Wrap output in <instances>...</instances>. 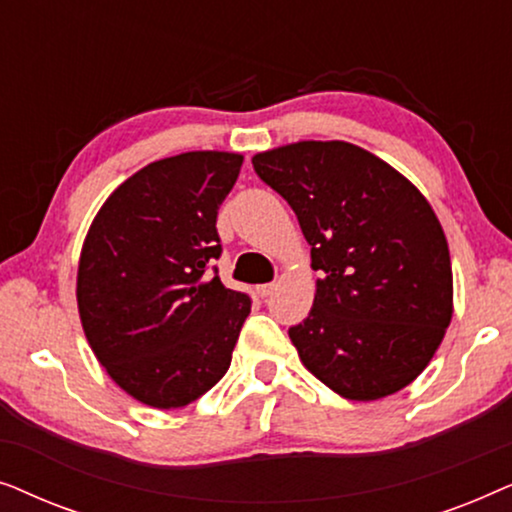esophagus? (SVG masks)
Here are the masks:
<instances>
[{"label": "esophagus", "instance_id": "34e87169", "mask_svg": "<svg viewBox=\"0 0 512 512\" xmlns=\"http://www.w3.org/2000/svg\"><path fill=\"white\" fill-rule=\"evenodd\" d=\"M275 289H277V282H270V284H261V286H258L256 293H258V296H261V298H268L270 293L275 291Z\"/></svg>", "mask_w": 512, "mask_h": 512}]
</instances>
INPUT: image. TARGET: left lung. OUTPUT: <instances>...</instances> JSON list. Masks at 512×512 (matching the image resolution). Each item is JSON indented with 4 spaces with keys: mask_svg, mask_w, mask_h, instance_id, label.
<instances>
[{
    "mask_svg": "<svg viewBox=\"0 0 512 512\" xmlns=\"http://www.w3.org/2000/svg\"><path fill=\"white\" fill-rule=\"evenodd\" d=\"M251 163L296 212L321 272L310 314L289 328L303 366L349 401L408 387L452 319L450 249L429 202L349 142L286 144Z\"/></svg>",
    "mask_w": 512,
    "mask_h": 512,
    "instance_id": "left-lung-1",
    "label": "left lung"
}]
</instances>
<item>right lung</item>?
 <instances>
[{"instance_id":"right-lung-1","label":"right lung","mask_w":512,"mask_h":512,"mask_svg":"<svg viewBox=\"0 0 512 512\" xmlns=\"http://www.w3.org/2000/svg\"><path fill=\"white\" fill-rule=\"evenodd\" d=\"M240 153L188 151L125 179L90 223L76 275L83 333L139 403L184 408L226 375L247 293L226 289L216 214Z\"/></svg>"}]
</instances>
